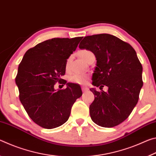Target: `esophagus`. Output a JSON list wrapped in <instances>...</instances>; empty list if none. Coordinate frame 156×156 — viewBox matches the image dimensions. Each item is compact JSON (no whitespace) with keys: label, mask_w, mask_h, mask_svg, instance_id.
<instances>
[{"label":"esophagus","mask_w":156,"mask_h":156,"mask_svg":"<svg viewBox=\"0 0 156 156\" xmlns=\"http://www.w3.org/2000/svg\"><path fill=\"white\" fill-rule=\"evenodd\" d=\"M89 90V89L87 87H82V91L83 92H86Z\"/></svg>","instance_id":"obj_1"}]
</instances>
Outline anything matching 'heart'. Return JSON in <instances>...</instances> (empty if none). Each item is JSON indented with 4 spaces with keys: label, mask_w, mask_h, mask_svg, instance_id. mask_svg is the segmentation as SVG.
Here are the masks:
<instances>
[{
    "label": "heart",
    "mask_w": 156,
    "mask_h": 156,
    "mask_svg": "<svg viewBox=\"0 0 156 156\" xmlns=\"http://www.w3.org/2000/svg\"><path fill=\"white\" fill-rule=\"evenodd\" d=\"M78 54L81 58H83L84 61H87L89 58V56H91V55H93V53L89 51V50L83 49L79 51ZM69 60H70V58H69L67 60V66L68 65L69 62ZM88 78H89V76L87 74H84V73H73V74L69 76V80L70 82H72V83H73L83 84H85L87 82Z\"/></svg>",
    "instance_id": "1"
}]
</instances>
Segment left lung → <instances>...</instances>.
Here are the masks:
<instances>
[{"label":"left lung","mask_w":156,"mask_h":156,"mask_svg":"<svg viewBox=\"0 0 156 156\" xmlns=\"http://www.w3.org/2000/svg\"><path fill=\"white\" fill-rule=\"evenodd\" d=\"M79 48L89 50L96 58L92 84L108 91L91 88L95 98L89 106L93 122L102 127H113L125 121L138 103L143 85L142 67L129 43L111 34L85 36Z\"/></svg>","instance_id":"1"}]
</instances>
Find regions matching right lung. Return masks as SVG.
I'll return each mask as SVG.
<instances>
[{"label": "right lung", "instance_id": "obj_1", "mask_svg": "<svg viewBox=\"0 0 156 156\" xmlns=\"http://www.w3.org/2000/svg\"><path fill=\"white\" fill-rule=\"evenodd\" d=\"M82 38L42 42L26 51L18 66L16 84L20 100L31 119L42 127L54 129L67 122L73 103L83 94L80 85L61 78L67 59ZM57 81L66 83L67 88L56 90Z\"/></svg>", "mask_w": 156, "mask_h": 156}]
</instances>
